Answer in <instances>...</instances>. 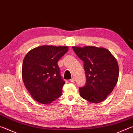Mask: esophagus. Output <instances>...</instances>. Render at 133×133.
<instances>
[{
	"mask_svg": "<svg viewBox=\"0 0 133 133\" xmlns=\"http://www.w3.org/2000/svg\"><path fill=\"white\" fill-rule=\"evenodd\" d=\"M70 82H75V77H72L71 79L70 80Z\"/></svg>",
	"mask_w": 133,
	"mask_h": 133,
	"instance_id": "1",
	"label": "esophagus"
}]
</instances>
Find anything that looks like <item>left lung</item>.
<instances>
[{"label":"left lung","instance_id":"8db88e82","mask_svg":"<svg viewBox=\"0 0 133 133\" xmlns=\"http://www.w3.org/2000/svg\"><path fill=\"white\" fill-rule=\"evenodd\" d=\"M84 62L86 83L80 87V95L91 103L103 102L117 83L119 69L116 59L106 49L94 46L72 47Z\"/></svg>","mask_w":133,"mask_h":133}]
</instances>
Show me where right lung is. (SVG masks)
Wrapping results in <instances>:
<instances>
[{"label":"right lung","mask_w":133,"mask_h":133,"mask_svg":"<svg viewBox=\"0 0 133 133\" xmlns=\"http://www.w3.org/2000/svg\"><path fill=\"white\" fill-rule=\"evenodd\" d=\"M69 50L67 46H42L24 58L22 75L31 97L42 104H50L62 94L65 82L57 62Z\"/></svg>","instance_id":"add662e5"}]
</instances>
